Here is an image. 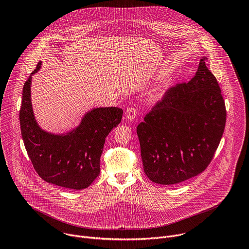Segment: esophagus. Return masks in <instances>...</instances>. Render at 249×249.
Wrapping results in <instances>:
<instances>
[{
  "instance_id": "1",
  "label": "esophagus",
  "mask_w": 249,
  "mask_h": 249,
  "mask_svg": "<svg viewBox=\"0 0 249 249\" xmlns=\"http://www.w3.org/2000/svg\"><path fill=\"white\" fill-rule=\"evenodd\" d=\"M137 113H138L137 108L134 107V106H131V107L127 108V110H126V112H125L126 117H127L128 119H130V120L134 119V118L137 116Z\"/></svg>"
}]
</instances>
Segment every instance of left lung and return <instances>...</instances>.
<instances>
[{
	"mask_svg": "<svg viewBox=\"0 0 249 249\" xmlns=\"http://www.w3.org/2000/svg\"><path fill=\"white\" fill-rule=\"evenodd\" d=\"M206 60L188 83L170 88L137 127L144 171L153 182L169 185L196 176L219 147L227 110Z\"/></svg>",
	"mask_w": 249,
	"mask_h": 249,
	"instance_id": "obj_1",
	"label": "left lung"
}]
</instances>
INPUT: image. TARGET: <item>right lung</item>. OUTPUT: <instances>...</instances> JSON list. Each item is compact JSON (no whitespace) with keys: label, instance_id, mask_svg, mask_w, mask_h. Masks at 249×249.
Returning a JSON list of instances; mask_svg holds the SVG:
<instances>
[{"label":"right lung","instance_id":"right-lung-1","mask_svg":"<svg viewBox=\"0 0 249 249\" xmlns=\"http://www.w3.org/2000/svg\"><path fill=\"white\" fill-rule=\"evenodd\" d=\"M39 62L31 75L40 69ZM31 75L22 89L19 110L20 131L31 163L41 178L61 187L81 190L89 187L100 172V156L105 139L122 119L118 107H100L88 112L79 127L66 135H54L39 128L34 119Z\"/></svg>","mask_w":249,"mask_h":249}]
</instances>
